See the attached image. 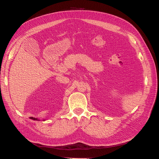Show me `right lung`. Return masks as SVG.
<instances>
[{
	"label": "right lung",
	"instance_id": "obj_1",
	"mask_svg": "<svg viewBox=\"0 0 159 159\" xmlns=\"http://www.w3.org/2000/svg\"><path fill=\"white\" fill-rule=\"evenodd\" d=\"M30 119H33V120H36V121H40L38 118H35V117H33V116H30ZM43 121H45V119H43Z\"/></svg>",
	"mask_w": 159,
	"mask_h": 159
}]
</instances>
